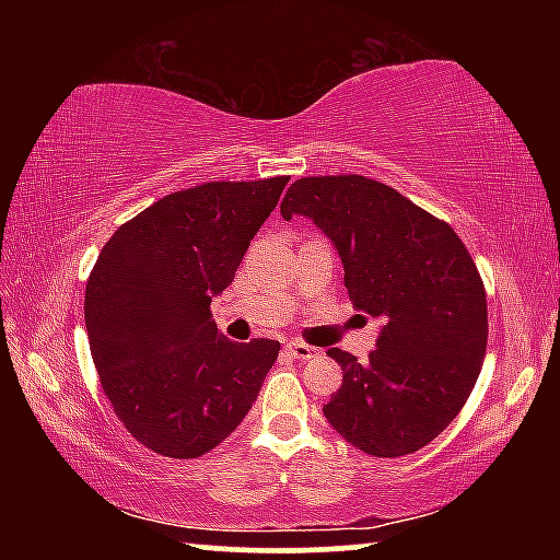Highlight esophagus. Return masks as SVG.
I'll return each mask as SVG.
<instances>
[{"mask_svg": "<svg viewBox=\"0 0 560 560\" xmlns=\"http://www.w3.org/2000/svg\"><path fill=\"white\" fill-rule=\"evenodd\" d=\"M287 353L296 360H311L318 355V350L308 343H301V340H291V343H287Z\"/></svg>", "mask_w": 560, "mask_h": 560, "instance_id": "esophagus-1", "label": "esophagus"}]
</instances>
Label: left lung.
I'll list each match as a JSON object with an SVG mask.
<instances>
[{
  "instance_id": "obj_1",
  "label": "left lung",
  "mask_w": 560,
  "mask_h": 560,
  "mask_svg": "<svg viewBox=\"0 0 560 560\" xmlns=\"http://www.w3.org/2000/svg\"><path fill=\"white\" fill-rule=\"evenodd\" d=\"M281 214L314 220L336 246L353 306L383 318L368 363L328 348L343 371L324 405L330 428L373 457L422 450L467 402L487 353V293L467 246L363 175L301 177Z\"/></svg>"
}]
</instances>
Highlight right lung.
<instances>
[{
	"label": "right lung",
	"instance_id": "obj_1",
	"mask_svg": "<svg viewBox=\"0 0 560 560\" xmlns=\"http://www.w3.org/2000/svg\"><path fill=\"white\" fill-rule=\"evenodd\" d=\"M289 177L179 189L118 226L86 283V330L103 393L132 438L195 459L240 428L279 340L234 343L210 303L230 287Z\"/></svg>",
	"mask_w": 560,
	"mask_h": 560
}]
</instances>
